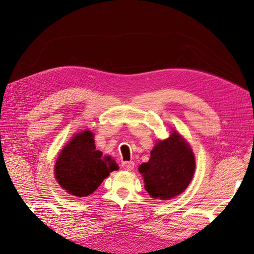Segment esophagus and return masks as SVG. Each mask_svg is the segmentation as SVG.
<instances>
[{"label":"esophagus","mask_w":254,"mask_h":254,"mask_svg":"<svg viewBox=\"0 0 254 254\" xmlns=\"http://www.w3.org/2000/svg\"><path fill=\"white\" fill-rule=\"evenodd\" d=\"M122 167L123 169L131 171L134 168V163L133 161H124V163H122Z\"/></svg>","instance_id":"34e87169"}]
</instances>
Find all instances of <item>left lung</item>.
Listing matches in <instances>:
<instances>
[{
    "label": "left lung",
    "instance_id": "8db88e82",
    "mask_svg": "<svg viewBox=\"0 0 254 254\" xmlns=\"http://www.w3.org/2000/svg\"><path fill=\"white\" fill-rule=\"evenodd\" d=\"M145 190L153 198L170 199L186 190L195 171V159L189 143L177 131L156 143L147 163L138 167Z\"/></svg>",
    "mask_w": 254,
    "mask_h": 254
}]
</instances>
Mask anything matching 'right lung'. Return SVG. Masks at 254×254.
I'll list each match as a JSON object with an SVG mask.
<instances>
[{"mask_svg": "<svg viewBox=\"0 0 254 254\" xmlns=\"http://www.w3.org/2000/svg\"><path fill=\"white\" fill-rule=\"evenodd\" d=\"M119 166L110 156L102 157L97 150L94 134L89 130L79 132L61 150L55 166L59 185L74 196L83 197L94 193L101 182Z\"/></svg>", "mask_w": 254, "mask_h": 254, "instance_id": "1", "label": "right lung"}]
</instances>
